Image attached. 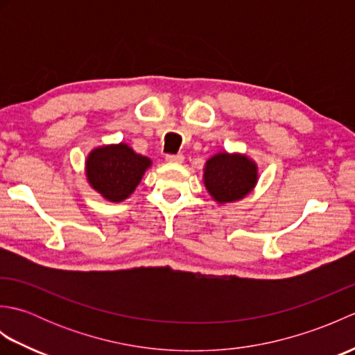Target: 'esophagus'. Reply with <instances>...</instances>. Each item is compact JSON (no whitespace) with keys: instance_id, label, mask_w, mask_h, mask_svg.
I'll list each match as a JSON object with an SVG mask.
<instances>
[{"instance_id":"1","label":"esophagus","mask_w":355,"mask_h":355,"mask_svg":"<svg viewBox=\"0 0 355 355\" xmlns=\"http://www.w3.org/2000/svg\"><path fill=\"white\" fill-rule=\"evenodd\" d=\"M183 160H184L183 154H168L166 155V162H169V163H183Z\"/></svg>"}]
</instances>
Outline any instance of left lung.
Listing matches in <instances>:
<instances>
[{
	"label": "left lung",
	"mask_w": 355,
	"mask_h": 355,
	"mask_svg": "<svg viewBox=\"0 0 355 355\" xmlns=\"http://www.w3.org/2000/svg\"><path fill=\"white\" fill-rule=\"evenodd\" d=\"M205 184L215 201L243 200L258 183V166L247 155L220 153L210 157L205 166Z\"/></svg>",
	"instance_id": "obj_1"
}]
</instances>
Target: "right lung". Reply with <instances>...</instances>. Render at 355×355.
<instances>
[{
    "label": "right lung",
    "instance_id": "obj_1",
    "mask_svg": "<svg viewBox=\"0 0 355 355\" xmlns=\"http://www.w3.org/2000/svg\"><path fill=\"white\" fill-rule=\"evenodd\" d=\"M85 166L89 186L103 198L119 202L135 191L150 160L135 154L126 143H119L93 149Z\"/></svg>",
    "mask_w": 355,
    "mask_h": 355
}]
</instances>
